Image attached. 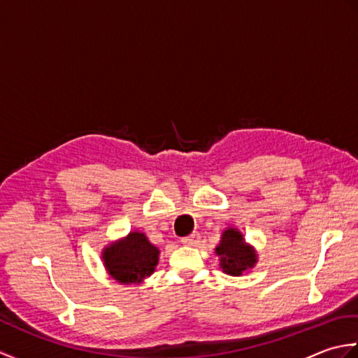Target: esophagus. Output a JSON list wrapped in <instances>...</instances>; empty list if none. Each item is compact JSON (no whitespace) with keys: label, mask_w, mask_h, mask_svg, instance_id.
Returning <instances> with one entry per match:
<instances>
[{"label":"esophagus","mask_w":358,"mask_h":358,"mask_svg":"<svg viewBox=\"0 0 358 358\" xmlns=\"http://www.w3.org/2000/svg\"><path fill=\"white\" fill-rule=\"evenodd\" d=\"M200 241V234L199 232H194L191 235H187V237L181 238V243H183L185 246H196Z\"/></svg>","instance_id":"1"}]
</instances>
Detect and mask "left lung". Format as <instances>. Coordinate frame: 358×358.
Instances as JSON below:
<instances>
[{"mask_svg": "<svg viewBox=\"0 0 358 358\" xmlns=\"http://www.w3.org/2000/svg\"><path fill=\"white\" fill-rule=\"evenodd\" d=\"M215 254L220 257V268L234 277H240L241 273L252 269L257 263L254 248L248 245L243 234L235 227H227L223 232L220 245L215 248Z\"/></svg>", "mask_w": 358, "mask_h": 358, "instance_id": "obj_1", "label": "left lung"}]
</instances>
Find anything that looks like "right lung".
<instances>
[{
  "instance_id": "obj_1",
  "label": "right lung",
  "mask_w": 358,
  "mask_h": 358,
  "mask_svg": "<svg viewBox=\"0 0 358 358\" xmlns=\"http://www.w3.org/2000/svg\"><path fill=\"white\" fill-rule=\"evenodd\" d=\"M159 250L143 232H131L103 249L104 268L118 283H141L155 271Z\"/></svg>"
}]
</instances>
